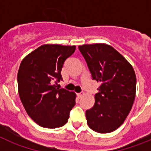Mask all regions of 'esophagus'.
<instances>
[{"label": "esophagus", "mask_w": 151, "mask_h": 151, "mask_svg": "<svg viewBox=\"0 0 151 151\" xmlns=\"http://www.w3.org/2000/svg\"><path fill=\"white\" fill-rule=\"evenodd\" d=\"M84 94H85V93L82 91V92H80V93H78V94H77V96H78V98H81L82 97H83Z\"/></svg>", "instance_id": "esophagus-1"}]
</instances>
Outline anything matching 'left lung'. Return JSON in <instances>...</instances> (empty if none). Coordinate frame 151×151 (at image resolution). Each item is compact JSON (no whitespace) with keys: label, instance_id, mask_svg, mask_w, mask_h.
Masks as SVG:
<instances>
[{"label":"left lung","instance_id":"1","mask_svg":"<svg viewBox=\"0 0 151 151\" xmlns=\"http://www.w3.org/2000/svg\"><path fill=\"white\" fill-rule=\"evenodd\" d=\"M93 80L101 82L94 106L86 110L89 127L99 133L118 129L132 110L135 97L136 76L125 57L110 45L78 46Z\"/></svg>","mask_w":151,"mask_h":151}]
</instances>
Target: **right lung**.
Returning a JSON list of instances; mask_svg holds the SVG:
<instances>
[{
    "mask_svg": "<svg viewBox=\"0 0 151 151\" xmlns=\"http://www.w3.org/2000/svg\"><path fill=\"white\" fill-rule=\"evenodd\" d=\"M76 46L44 45L21 62L17 75L19 97L28 115L41 127L55 129L67 122L76 94L56 85Z\"/></svg>",
    "mask_w": 151,
    "mask_h": 151,
    "instance_id": "right-lung-1",
    "label": "right lung"
}]
</instances>
